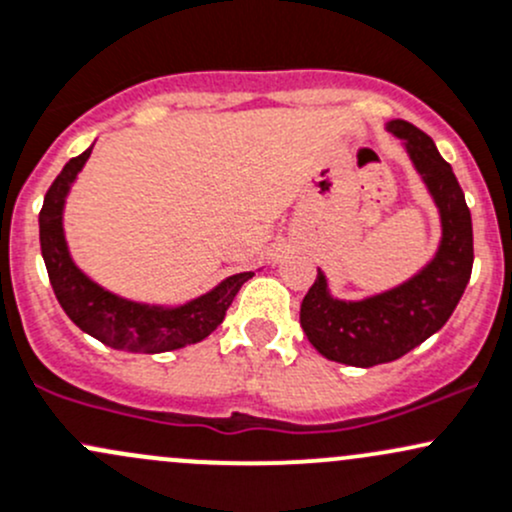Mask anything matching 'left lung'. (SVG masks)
<instances>
[{
    "instance_id": "obj_1",
    "label": "left lung",
    "mask_w": 512,
    "mask_h": 512,
    "mask_svg": "<svg viewBox=\"0 0 512 512\" xmlns=\"http://www.w3.org/2000/svg\"><path fill=\"white\" fill-rule=\"evenodd\" d=\"M405 147L439 208L441 240L432 260L410 279L363 299H338L319 270L301 301L299 321L324 358L353 368H373L402 358L439 331L454 314L471 279L473 228L464 191L432 137L405 120L385 125Z\"/></svg>"
}]
</instances>
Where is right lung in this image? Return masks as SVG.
Masks as SVG:
<instances>
[{"mask_svg": "<svg viewBox=\"0 0 512 512\" xmlns=\"http://www.w3.org/2000/svg\"><path fill=\"white\" fill-rule=\"evenodd\" d=\"M90 152L93 147L63 166L43 198L39 215L41 255L58 304L80 331L115 351H179L211 336L223 324L225 311L233 304L235 294L255 272L225 277L206 294L188 299L184 304H147L110 292L75 265L63 228V211H66L68 193L83 171L85 161L90 159Z\"/></svg>", "mask_w": 512, "mask_h": 512, "instance_id": "add662e5", "label": "right lung"}]
</instances>
